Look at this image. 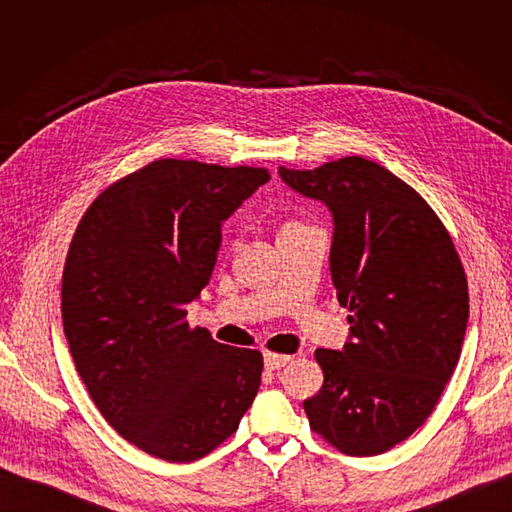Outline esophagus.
<instances>
[{"label": "esophagus", "mask_w": 512, "mask_h": 512, "mask_svg": "<svg viewBox=\"0 0 512 512\" xmlns=\"http://www.w3.org/2000/svg\"><path fill=\"white\" fill-rule=\"evenodd\" d=\"M292 359L290 354H280V352H267L265 354V367L267 369H280V367H284L288 361Z\"/></svg>", "instance_id": "1"}]
</instances>
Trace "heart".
Masks as SVG:
<instances>
[{"label":"heart","mask_w":512,"mask_h":512,"mask_svg":"<svg viewBox=\"0 0 512 512\" xmlns=\"http://www.w3.org/2000/svg\"><path fill=\"white\" fill-rule=\"evenodd\" d=\"M288 226H305V224H299V222H288L284 228H288Z\"/></svg>","instance_id":"b5f03b06"}]
</instances>
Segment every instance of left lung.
Masks as SVG:
<instances>
[{"label": "left lung", "mask_w": 512, "mask_h": 512, "mask_svg": "<svg viewBox=\"0 0 512 512\" xmlns=\"http://www.w3.org/2000/svg\"><path fill=\"white\" fill-rule=\"evenodd\" d=\"M282 179L333 213L331 277L352 342L316 350L322 389L309 427L354 457L389 451L425 423L451 380L468 324V277L427 200L361 156Z\"/></svg>", "instance_id": "left-lung-1"}]
</instances>
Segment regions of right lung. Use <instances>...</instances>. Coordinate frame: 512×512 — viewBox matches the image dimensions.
Returning <instances> with one entry per match:
<instances>
[{"mask_svg":"<svg viewBox=\"0 0 512 512\" xmlns=\"http://www.w3.org/2000/svg\"><path fill=\"white\" fill-rule=\"evenodd\" d=\"M271 179L267 168L156 160L117 179L74 230L61 316L76 371L121 438L188 463L237 431L262 354L190 327L222 222Z\"/></svg>","mask_w":512,"mask_h":512,"instance_id":"right-lung-1","label":"right lung"}]
</instances>
